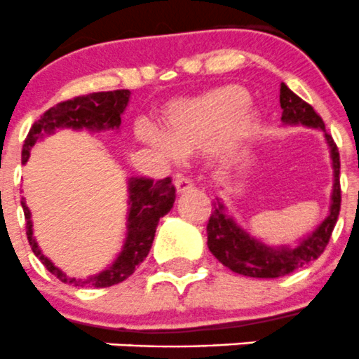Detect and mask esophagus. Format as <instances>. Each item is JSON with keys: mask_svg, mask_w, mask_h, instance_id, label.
<instances>
[{"mask_svg": "<svg viewBox=\"0 0 359 359\" xmlns=\"http://www.w3.org/2000/svg\"><path fill=\"white\" fill-rule=\"evenodd\" d=\"M173 184H175V189L179 194H184L189 189H193V180H189L187 177H177Z\"/></svg>", "mask_w": 359, "mask_h": 359, "instance_id": "obj_1", "label": "esophagus"}]
</instances>
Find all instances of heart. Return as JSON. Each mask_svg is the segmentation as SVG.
Masks as SVG:
<instances>
[{
    "mask_svg": "<svg viewBox=\"0 0 359 359\" xmlns=\"http://www.w3.org/2000/svg\"><path fill=\"white\" fill-rule=\"evenodd\" d=\"M245 87L224 83L193 98L177 100L166 107L165 131L140 126V138L166 158L194 152L212 145L215 156H229L256 131L259 116L249 105Z\"/></svg>",
    "mask_w": 359,
    "mask_h": 359,
    "instance_id": "b5f03b06",
    "label": "heart"
}]
</instances>
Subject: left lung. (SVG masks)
<instances>
[{
  "mask_svg": "<svg viewBox=\"0 0 359 359\" xmlns=\"http://www.w3.org/2000/svg\"><path fill=\"white\" fill-rule=\"evenodd\" d=\"M280 109L284 124H304L325 131L333 163V193L330 214L316 228L312 235L302 240L297 247H268L259 240L243 231L231 217L224 214L221 201L214 203V212L207 224V245L210 252L224 266L235 273L257 279H276L294 272L298 268L312 263L325 252L340 212V156L333 138L326 133L325 123L319 114L307 102L294 95L286 83H280Z\"/></svg>",
  "mask_w": 359,
  "mask_h": 359,
  "instance_id": "obj_1",
  "label": "left lung"
}]
</instances>
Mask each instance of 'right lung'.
<instances>
[{
    "mask_svg": "<svg viewBox=\"0 0 359 359\" xmlns=\"http://www.w3.org/2000/svg\"><path fill=\"white\" fill-rule=\"evenodd\" d=\"M131 93L128 89H117V91L107 93H91V95L76 96V98L66 100L48 109L40 119L31 126L26 140L22 145V163L29 158V151L40 138L45 135L54 133L59 128H72V130L102 131V130H119L121 116L128 107ZM130 212H128V235L124 245L112 266L100 272L98 276L87 277V279H75L66 277L57 266H54L48 257L41 254L36 240L33 236V222H31V212L26 201H20L26 217V235L34 256L45 264L48 272L54 273L61 283L72 284L80 287H110L126 280L135 268L147 257L154 242L156 228L163 215L168 214L175 201V186L172 179L166 177L163 180L144 179L135 177L130 179Z\"/></svg>",
    "mask_w": 359,
    "mask_h": 359,
    "instance_id": "1",
    "label": "right lung"
}]
</instances>
